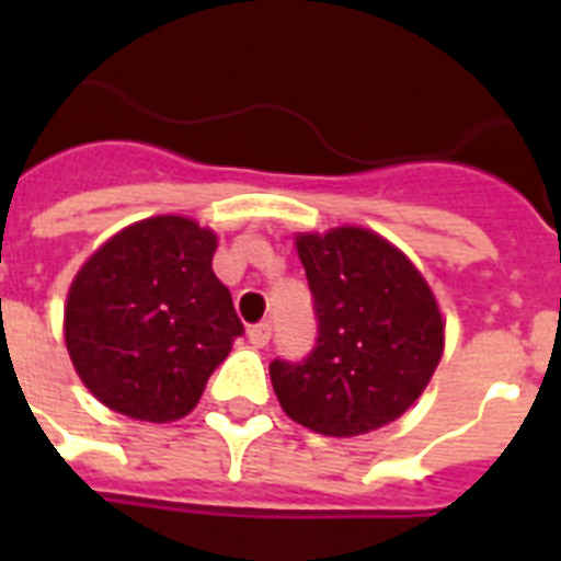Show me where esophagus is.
<instances>
[{
    "mask_svg": "<svg viewBox=\"0 0 561 561\" xmlns=\"http://www.w3.org/2000/svg\"><path fill=\"white\" fill-rule=\"evenodd\" d=\"M247 336H250L252 348H264L266 342H270V336H272V325L270 323L252 325V329L247 331Z\"/></svg>",
    "mask_w": 561,
    "mask_h": 561,
    "instance_id": "1",
    "label": "esophagus"
}]
</instances>
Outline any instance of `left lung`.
<instances>
[{
    "label": "left lung",
    "instance_id": "obj_1",
    "mask_svg": "<svg viewBox=\"0 0 561 561\" xmlns=\"http://www.w3.org/2000/svg\"><path fill=\"white\" fill-rule=\"evenodd\" d=\"M295 247L320 334L306 362L270 365L277 401L320 435L374 433L408 413L438 368V300L419 266L368 227L297 232Z\"/></svg>",
    "mask_w": 561,
    "mask_h": 561
}]
</instances>
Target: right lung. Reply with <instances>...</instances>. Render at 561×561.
<instances>
[{
    "mask_svg": "<svg viewBox=\"0 0 561 561\" xmlns=\"http://www.w3.org/2000/svg\"><path fill=\"white\" fill-rule=\"evenodd\" d=\"M219 236L162 213L106 238L72 277L64 342L87 390L134 421L185 419L244 325L213 275Z\"/></svg>",
    "mask_w": 561,
    "mask_h": 561,
    "instance_id": "right-lung-1",
    "label": "right lung"
}]
</instances>
